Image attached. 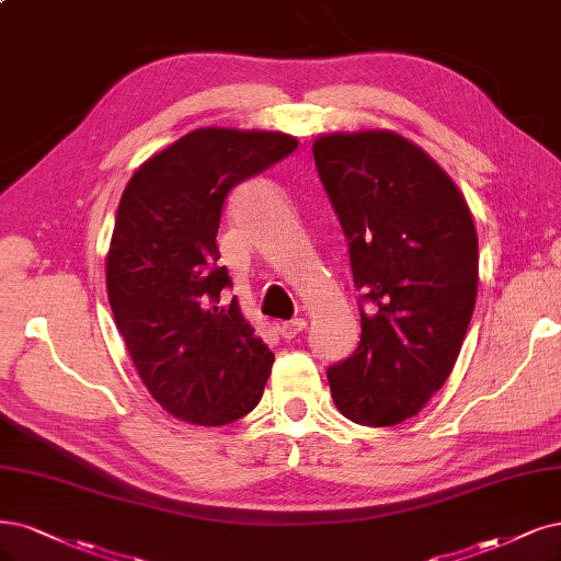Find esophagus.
I'll return each mask as SVG.
<instances>
[{
	"label": "esophagus",
	"mask_w": 561,
	"mask_h": 561,
	"mask_svg": "<svg viewBox=\"0 0 561 561\" xmlns=\"http://www.w3.org/2000/svg\"><path fill=\"white\" fill-rule=\"evenodd\" d=\"M306 330V320L304 318H295V320H289V322H280L278 324V332H280V336L283 339H295V336H299L301 332Z\"/></svg>",
	"instance_id": "obj_1"
}]
</instances>
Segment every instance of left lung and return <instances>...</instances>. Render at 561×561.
Segmentation results:
<instances>
[{"mask_svg": "<svg viewBox=\"0 0 561 561\" xmlns=\"http://www.w3.org/2000/svg\"><path fill=\"white\" fill-rule=\"evenodd\" d=\"M320 181L351 248L362 336L327 369L336 409L366 427L417 415L448 380L478 295V234L455 181L392 129L320 134Z\"/></svg>", "mask_w": 561, "mask_h": 561, "instance_id": "1", "label": "left lung"}]
</instances>
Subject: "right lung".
Returning <instances> with one entry per match:
<instances>
[{
	"instance_id": "obj_1",
	"label": "right lung",
	"mask_w": 561,
	"mask_h": 561,
	"mask_svg": "<svg viewBox=\"0 0 561 561\" xmlns=\"http://www.w3.org/2000/svg\"><path fill=\"white\" fill-rule=\"evenodd\" d=\"M283 131L199 127L148 158L121 197L106 255L108 304L139 378L176 420L220 427L255 409L274 353L239 301L218 227L229 190L287 158Z\"/></svg>"
}]
</instances>
